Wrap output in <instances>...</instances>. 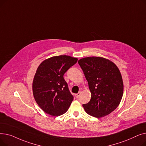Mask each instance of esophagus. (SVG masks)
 <instances>
[{"label": "esophagus", "mask_w": 146, "mask_h": 146, "mask_svg": "<svg viewBox=\"0 0 146 146\" xmlns=\"http://www.w3.org/2000/svg\"><path fill=\"white\" fill-rule=\"evenodd\" d=\"M80 94H81V92H79V93H78L77 94H76V95H75V96H76V98H78L80 96Z\"/></svg>", "instance_id": "34e87169"}]
</instances>
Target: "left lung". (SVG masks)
I'll return each instance as SVG.
<instances>
[{"label":"left lung","mask_w":146,"mask_h":146,"mask_svg":"<svg viewBox=\"0 0 146 146\" xmlns=\"http://www.w3.org/2000/svg\"><path fill=\"white\" fill-rule=\"evenodd\" d=\"M78 63L88 82L90 101L83 106L90 115L101 118L110 114L119 105L123 95L124 85L117 66L100 57L83 58Z\"/></svg>","instance_id":"obj_1"}]
</instances>
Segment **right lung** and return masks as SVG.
I'll list each match as a JSON object with an SVG mask.
<instances>
[{
  "mask_svg": "<svg viewBox=\"0 0 146 146\" xmlns=\"http://www.w3.org/2000/svg\"><path fill=\"white\" fill-rule=\"evenodd\" d=\"M77 61V58L61 55L46 59L38 66L33 91L36 102L45 113L57 117L70 107L73 96L63 76Z\"/></svg>",
  "mask_w": 146,
  "mask_h": 146,
  "instance_id": "obj_1",
  "label": "right lung"
}]
</instances>
